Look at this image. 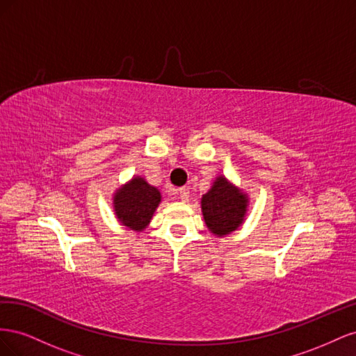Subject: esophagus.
Instances as JSON below:
<instances>
[{
    "instance_id": "1",
    "label": "esophagus",
    "mask_w": 356,
    "mask_h": 356,
    "mask_svg": "<svg viewBox=\"0 0 356 356\" xmlns=\"http://www.w3.org/2000/svg\"><path fill=\"white\" fill-rule=\"evenodd\" d=\"M172 195L179 196V199L186 202L190 196V191H188V188H172Z\"/></svg>"
}]
</instances>
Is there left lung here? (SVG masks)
I'll return each instance as SVG.
<instances>
[{
  "instance_id": "8db88e82",
  "label": "left lung",
  "mask_w": 356,
  "mask_h": 356,
  "mask_svg": "<svg viewBox=\"0 0 356 356\" xmlns=\"http://www.w3.org/2000/svg\"><path fill=\"white\" fill-rule=\"evenodd\" d=\"M200 203L207 227L215 236L222 238L241 227L250 199L239 187L220 175L207 195L202 196Z\"/></svg>"
}]
</instances>
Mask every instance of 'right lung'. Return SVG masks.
<instances>
[{
	"mask_svg": "<svg viewBox=\"0 0 356 356\" xmlns=\"http://www.w3.org/2000/svg\"><path fill=\"white\" fill-rule=\"evenodd\" d=\"M161 200L160 191L143 177H134L114 193L113 204L117 220L135 232H143L153 218Z\"/></svg>",
	"mask_w": 356,
	"mask_h": 356,
	"instance_id": "1",
	"label": "right lung"
}]
</instances>
